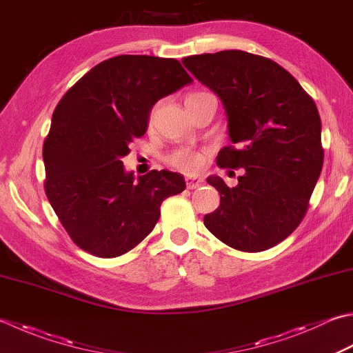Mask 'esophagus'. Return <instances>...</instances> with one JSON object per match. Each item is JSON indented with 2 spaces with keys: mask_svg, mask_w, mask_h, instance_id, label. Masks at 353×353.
Returning <instances> with one entry per match:
<instances>
[{
  "mask_svg": "<svg viewBox=\"0 0 353 353\" xmlns=\"http://www.w3.org/2000/svg\"><path fill=\"white\" fill-rule=\"evenodd\" d=\"M203 185V179L202 177H196V176H190L186 177V186H188V190H196L199 186Z\"/></svg>",
  "mask_w": 353,
  "mask_h": 353,
  "instance_id": "1",
  "label": "esophagus"
}]
</instances>
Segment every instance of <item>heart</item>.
I'll list each match as a JSON object with an SVG mask.
<instances>
[{"instance_id": "b5f03b06", "label": "heart", "mask_w": 353, "mask_h": 353, "mask_svg": "<svg viewBox=\"0 0 353 353\" xmlns=\"http://www.w3.org/2000/svg\"><path fill=\"white\" fill-rule=\"evenodd\" d=\"M168 162L182 171L186 172H196L197 170H200L203 162H205V154L199 153V151H192V150H177L172 153L168 159Z\"/></svg>"}]
</instances>
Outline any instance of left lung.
Masks as SVG:
<instances>
[{
  "label": "left lung",
  "mask_w": 353,
  "mask_h": 353,
  "mask_svg": "<svg viewBox=\"0 0 353 353\" xmlns=\"http://www.w3.org/2000/svg\"><path fill=\"white\" fill-rule=\"evenodd\" d=\"M182 62L223 103L234 145L219 151L217 165L241 168L232 188L208 177L220 205L203 223L234 250L266 251L306 216L324 161L319 110L299 81L269 58L223 50Z\"/></svg>",
  "instance_id": "obj_1"
}]
</instances>
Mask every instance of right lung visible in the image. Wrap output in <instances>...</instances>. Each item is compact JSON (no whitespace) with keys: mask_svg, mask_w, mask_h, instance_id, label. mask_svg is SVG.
I'll return each mask as SVG.
<instances>
[{"mask_svg":"<svg viewBox=\"0 0 353 353\" xmlns=\"http://www.w3.org/2000/svg\"><path fill=\"white\" fill-rule=\"evenodd\" d=\"M192 82L181 62L121 54L67 90L44 141V190L81 250L113 259L154 230L161 205L186 188L179 172L151 170L137 181L121 159L142 137L154 103Z\"/></svg>","mask_w":353,"mask_h":353,"instance_id":"add662e5","label":"right lung"}]
</instances>
